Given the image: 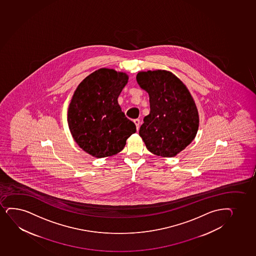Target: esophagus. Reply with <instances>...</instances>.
<instances>
[{
	"label": "esophagus",
	"mask_w": 256,
	"mask_h": 256,
	"mask_svg": "<svg viewBox=\"0 0 256 256\" xmlns=\"http://www.w3.org/2000/svg\"><path fill=\"white\" fill-rule=\"evenodd\" d=\"M134 123H135L136 127V130H138L139 126H140V120H138V118H136V120H134Z\"/></svg>",
	"instance_id": "esophagus-1"
}]
</instances>
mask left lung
I'll return each instance as SVG.
<instances>
[{"instance_id": "left-lung-1", "label": "left lung", "mask_w": 256, "mask_h": 256, "mask_svg": "<svg viewBox=\"0 0 256 256\" xmlns=\"http://www.w3.org/2000/svg\"><path fill=\"white\" fill-rule=\"evenodd\" d=\"M139 86L150 96V114L144 117L139 135L156 156L174 157L196 135L199 115L184 82L170 72H140Z\"/></svg>"}]
</instances>
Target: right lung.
Wrapping results in <instances>:
<instances>
[{
  "mask_svg": "<svg viewBox=\"0 0 256 256\" xmlns=\"http://www.w3.org/2000/svg\"><path fill=\"white\" fill-rule=\"evenodd\" d=\"M128 75L100 68L86 76L74 92L68 108L72 136L86 153L96 158L114 156L136 132L118 103Z\"/></svg>",
  "mask_w": 256,
  "mask_h": 256,
  "instance_id": "1",
  "label": "right lung"
}]
</instances>
